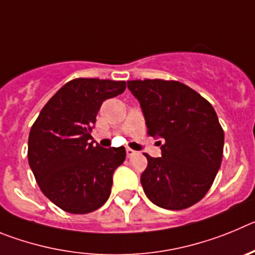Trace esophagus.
<instances>
[{
    "label": "esophagus",
    "mask_w": 255,
    "mask_h": 255,
    "mask_svg": "<svg viewBox=\"0 0 255 255\" xmlns=\"http://www.w3.org/2000/svg\"><path fill=\"white\" fill-rule=\"evenodd\" d=\"M126 152H127V156H128V157H132V156L137 155V151L132 150V148H129V147H128L127 150H126Z\"/></svg>",
    "instance_id": "esophagus-1"
}]
</instances>
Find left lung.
Listing matches in <instances>:
<instances>
[{
  "label": "left lung",
  "instance_id": "8db88e82",
  "mask_svg": "<svg viewBox=\"0 0 255 255\" xmlns=\"http://www.w3.org/2000/svg\"><path fill=\"white\" fill-rule=\"evenodd\" d=\"M128 89L141 105L147 134L160 138L161 157L147 159L144 193L165 210H184L212 185L224 152V130L212 105L179 81L134 80Z\"/></svg>",
  "mask_w": 255,
  "mask_h": 255
}]
</instances>
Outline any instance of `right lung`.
<instances>
[{
	"label": "right lung",
	"instance_id": "obj_1",
	"mask_svg": "<svg viewBox=\"0 0 255 255\" xmlns=\"http://www.w3.org/2000/svg\"><path fill=\"white\" fill-rule=\"evenodd\" d=\"M125 90V81L75 79L50 98L31 127V171L44 196L66 212H93L111 196L126 150L94 144L90 132L103 102Z\"/></svg>",
	"mask_w": 255,
	"mask_h": 255
}]
</instances>
